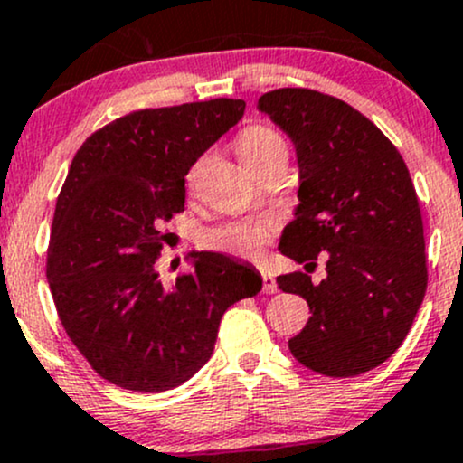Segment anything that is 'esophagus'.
Returning a JSON list of instances; mask_svg holds the SVG:
<instances>
[{
	"label": "esophagus",
	"instance_id": "esophagus-1",
	"mask_svg": "<svg viewBox=\"0 0 463 463\" xmlns=\"http://www.w3.org/2000/svg\"><path fill=\"white\" fill-rule=\"evenodd\" d=\"M261 276H263V291H265V294H274V291H279V285H276V279L272 274L261 269Z\"/></svg>",
	"mask_w": 463,
	"mask_h": 463
}]
</instances>
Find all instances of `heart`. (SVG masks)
<instances>
[{
	"label": "heart",
	"instance_id": "obj_1",
	"mask_svg": "<svg viewBox=\"0 0 463 463\" xmlns=\"http://www.w3.org/2000/svg\"><path fill=\"white\" fill-rule=\"evenodd\" d=\"M237 152L248 169L276 156L287 154V143L279 132L268 126H248L237 139ZM195 174V172H194ZM272 226L268 222H250V224H224L206 232V248L220 252L239 254V257H257L268 241Z\"/></svg>",
	"mask_w": 463,
	"mask_h": 463
}]
</instances>
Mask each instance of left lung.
<instances>
[{"mask_svg":"<svg viewBox=\"0 0 463 463\" xmlns=\"http://www.w3.org/2000/svg\"><path fill=\"white\" fill-rule=\"evenodd\" d=\"M261 110L296 147V217L279 250L298 263L326 259V279L276 276L311 317L289 350L317 374L357 376L396 353L427 291L424 228L409 169L392 141L342 99L276 89Z\"/></svg>","mask_w":463,"mask_h":463,"instance_id":"left-lung-1","label":"left lung"}]
</instances>
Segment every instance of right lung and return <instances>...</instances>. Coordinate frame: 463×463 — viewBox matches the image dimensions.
<instances>
[{
  "mask_svg": "<svg viewBox=\"0 0 463 463\" xmlns=\"http://www.w3.org/2000/svg\"><path fill=\"white\" fill-rule=\"evenodd\" d=\"M217 98L119 117L73 156L56 202L47 283L69 339L110 383L172 390L211 359L224 311L261 291L250 263L195 252L194 272L165 289L163 222L184 211V176L243 117Z\"/></svg>",
  "mask_w": 463,
  "mask_h": 463,
  "instance_id": "right-lung-1",
  "label": "right lung"
}]
</instances>
